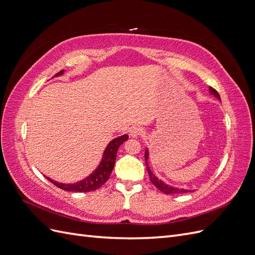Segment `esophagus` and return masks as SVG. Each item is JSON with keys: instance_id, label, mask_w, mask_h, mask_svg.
<instances>
[{"instance_id": "esophagus-1", "label": "esophagus", "mask_w": 255, "mask_h": 255, "mask_svg": "<svg viewBox=\"0 0 255 255\" xmlns=\"http://www.w3.org/2000/svg\"><path fill=\"white\" fill-rule=\"evenodd\" d=\"M143 134V129L142 128L138 127V126H134L129 128V135L132 136L133 138H136V137H139Z\"/></svg>"}]
</instances>
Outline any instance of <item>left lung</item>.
Returning <instances> with one entry per match:
<instances>
[{"instance_id": "1", "label": "left lung", "mask_w": 255, "mask_h": 255, "mask_svg": "<svg viewBox=\"0 0 255 255\" xmlns=\"http://www.w3.org/2000/svg\"><path fill=\"white\" fill-rule=\"evenodd\" d=\"M208 90H210V94L212 96H214L215 98H217L218 100H220V96L217 91H216L214 88L210 87L208 88ZM149 150L148 148H145V151H144V159H145V165H146V169H148V172H149V176H150V180L152 182V184L154 185V186H156L161 192H164V194H167V195H171V194H184V192H190L191 190H188V189H184V188H179V187H175V186H171V185H169L167 183H165L164 181L159 180L158 177L154 174L152 172V170L149 167Z\"/></svg>"}]
</instances>
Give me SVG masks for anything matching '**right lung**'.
<instances>
[{
    "mask_svg": "<svg viewBox=\"0 0 255 255\" xmlns=\"http://www.w3.org/2000/svg\"><path fill=\"white\" fill-rule=\"evenodd\" d=\"M64 72H65L64 70H61L57 74H55V76L63 75ZM128 138V135L125 134L117 138H114L113 140H111L103 152L101 161H100L98 167L87 177H85V179L79 182L72 183V184H65V183H58L56 181L50 179V177H47V176L45 177H47L48 181H50L52 184L55 185V186H57L60 189H64L66 191L87 192V191L96 190L101 187L102 185L110 179L113 168L115 166V160H116V156H117L119 146L123 142L127 141Z\"/></svg>",
    "mask_w": 255,
    "mask_h": 255,
    "instance_id": "add662e5",
    "label": "right lung"
}]
</instances>
